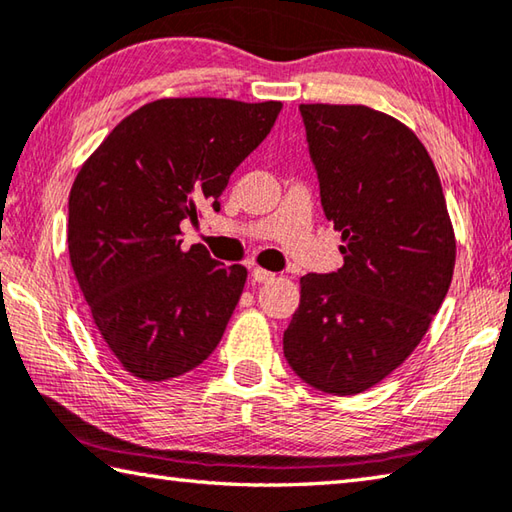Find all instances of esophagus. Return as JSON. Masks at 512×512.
Returning <instances> with one entry per match:
<instances>
[{
	"mask_svg": "<svg viewBox=\"0 0 512 512\" xmlns=\"http://www.w3.org/2000/svg\"><path fill=\"white\" fill-rule=\"evenodd\" d=\"M252 278L256 283H269V281H274V274L267 272V269H263V267H254Z\"/></svg>",
	"mask_w": 512,
	"mask_h": 512,
	"instance_id": "34e87169",
	"label": "esophagus"
}]
</instances>
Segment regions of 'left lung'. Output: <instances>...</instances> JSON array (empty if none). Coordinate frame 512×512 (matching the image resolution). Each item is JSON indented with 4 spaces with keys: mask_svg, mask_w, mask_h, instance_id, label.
<instances>
[{
    "mask_svg": "<svg viewBox=\"0 0 512 512\" xmlns=\"http://www.w3.org/2000/svg\"><path fill=\"white\" fill-rule=\"evenodd\" d=\"M325 218L343 267L301 278L283 334L289 368L312 388L359 394L408 359L448 294L455 231L419 138L363 104H301Z\"/></svg>",
    "mask_w": 512,
    "mask_h": 512,
    "instance_id": "obj_1",
    "label": "left lung"
}]
</instances>
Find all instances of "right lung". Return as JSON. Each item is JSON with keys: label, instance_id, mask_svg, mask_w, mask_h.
I'll return each instance as SVG.
<instances>
[{"label": "right lung", "instance_id": "add662e5", "mask_svg": "<svg viewBox=\"0 0 512 512\" xmlns=\"http://www.w3.org/2000/svg\"><path fill=\"white\" fill-rule=\"evenodd\" d=\"M281 102L167 98L140 106L84 162L69 196V256L104 345L131 376L160 383L209 359L247 269L180 223L220 209L229 176L272 131Z\"/></svg>", "mask_w": 512, "mask_h": 512}]
</instances>
